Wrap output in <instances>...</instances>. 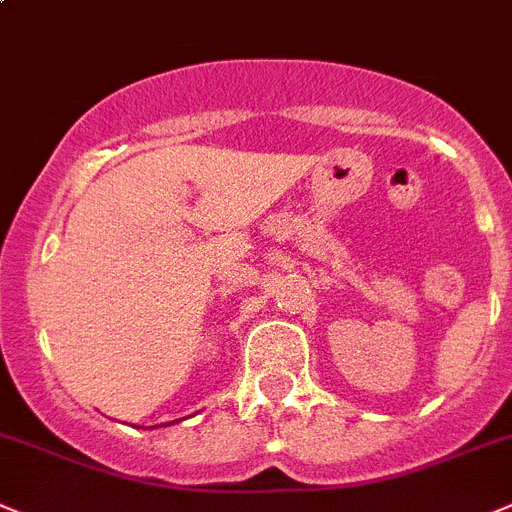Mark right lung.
I'll return each instance as SVG.
<instances>
[{"mask_svg":"<svg viewBox=\"0 0 512 512\" xmlns=\"http://www.w3.org/2000/svg\"><path fill=\"white\" fill-rule=\"evenodd\" d=\"M169 424H174V422H169Z\"/></svg>","mask_w":512,"mask_h":512,"instance_id":"obj_1","label":"right lung"}]
</instances>
